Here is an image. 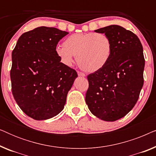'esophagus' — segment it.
Masks as SVG:
<instances>
[{
    "mask_svg": "<svg viewBox=\"0 0 156 156\" xmlns=\"http://www.w3.org/2000/svg\"><path fill=\"white\" fill-rule=\"evenodd\" d=\"M77 74L80 76H86V75H85L84 73H83V72H78Z\"/></svg>",
    "mask_w": 156,
    "mask_h": 156,
    "instance_id": "obj_1",
    "label": "esophagus"
}]
</instances>
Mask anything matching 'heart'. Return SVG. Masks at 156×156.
Returning <instances> with one entry per match:
<instances>
[{"instance_id":"obj_1","label":"heart","mask_w":156,"mask_h":156,"mask_svg":"<svg viewBox=\"0 0 156 156\" xmlns=\"http://www.w3.org/2000/svg\"><path fill=\"white\" fill-rule=\"evenodd\" d=\"M57 46L55 52L60 61L71 66L75 56L80 67L87 72H96L104 68L113 52L110 38L103 33H76L69 36Z\"/></svg>"}]
</instances>
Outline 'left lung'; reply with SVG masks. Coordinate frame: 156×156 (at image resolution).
Instances as JSON below:
<instances>
[{
    "label": "left lung",
    "instance_id": "1",
    "mask_svg": "<svg viewBox=\"0 0 156 156\" xmlns=\"http://www.w3.org/2000/svg\"><path fill=\"white\" fill-rule=\"evenodd\" d=\"M94 31L110 38L113 52L105 67L87 76L89 89L85 101L97 118L114 121L125 116L139 97L144 85L143 46L135 34L120 25Z\"/></svg>",
    "mask_w": 156,
    "mask_h": 156
}]
</instances>
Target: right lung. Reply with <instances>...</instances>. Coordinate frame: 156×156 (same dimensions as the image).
I'll return each mask as SVG.
<instances>
[{"label":"right lung","mask_w":156,"mask_h":156,"mask_svg":"<svg viewBox=\"0 0 156 156\" xmlns=\"http://www.w3.org/2000/svg\"><path fill=\"white\" fill-rule=\"evenodd\" d=\"M68 34L38 27L23 33L12 52V92L21 110L35 120H47L63 110L77 73L62 63L57 44Z\"/></svg>","instance_id":"add662e5"}]
</instances>
